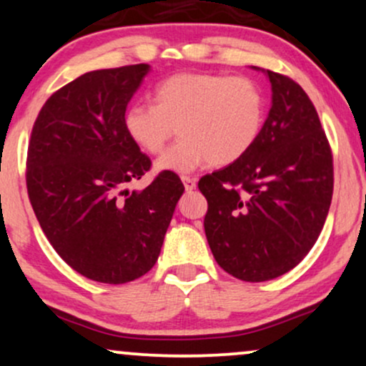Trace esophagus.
<instances>
[{
    "mask_svg": "<svg viewBox=\"0 0 366 366\" xmlns=\"http://www.w3.org/2000/svg\"><path fill=\"white\" fill-rule=\"evenodd\" d=\"M182 182H184V187H186L187 192H191L196 189V179L194 177H189V175H182Z\"/></svg>",
    "mask_w": 366,
    "mask_h": 366,
    "instance_id": "1",
    "label": "esophagus"
}]
</instances>
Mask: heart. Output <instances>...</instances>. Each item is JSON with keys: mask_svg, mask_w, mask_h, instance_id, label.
Listing matches in <instances>:
<instances>
[{"mask_svg": "<svg viewBox=\"0 0 366 366\" xmlns=\"http://www.w3.org/2000/svg\"><path fill=\"white\" fill-rule=\"evenodd\" d=\"M154 101L129 104L123 123L128 137L152 155L164 152L177 128L180 140L157 162L159 170L233 164L255 145L265 122L262 87L244 76L179 72L155 86Z\"/></svg>", "mask_w": 366, "mask_h": 366, "instance_id": "obj_1", "label": "heart"}]
</instances>
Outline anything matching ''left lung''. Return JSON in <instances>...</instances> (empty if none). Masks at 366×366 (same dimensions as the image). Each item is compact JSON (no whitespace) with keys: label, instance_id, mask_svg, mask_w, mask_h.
<instances>
[{"label":"left lung","instance_id":"left-lung-1","mask_svg":"<svg viewBox=\"0 0 366 366\" xmlns=\"http://www.w3.org/2000/svg\"><path fill=\"white\" fill-rule=\"evenodd\" d=\"M265 74L272 108L255 145L197 184L207 199L212 255L244 282L272 280L299 265L325 226L335 184L331 147L312 101L290 77Z\"/></svg>","mask_w":366,"mask_h":366}]
</instances>
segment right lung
<instances>
[{"label": "right lung", "instance_id": "1", "mask_svg": "<svg viewBox=\"0 0 366 366\" xmlns=\"http://www.w3.org/2000/svg\"><path fill=\"white\" fill-rule=\"evenodd\" d=\"M149 71L82 74L45 101L31 129L26 189L36 219L69 267L103 284H127L155 265L184 192L170 170L143 191L124 189L152 167L123 123Z\"/></svg>", "mask_w": 366, "mask_h": 366}]
</instances>
